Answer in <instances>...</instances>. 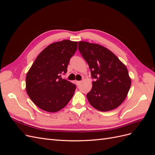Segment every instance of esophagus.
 <instances>
[{
  "mask_svg": "<svg viewBox=\"0 0 155 155\" xmlns=\"http://www.w3.org/2000/svg\"><path fill=\"white\" fill-rule=\"evenodd\" d=\"M81 81H76V84L78 85H79L81 84Z\"/></svg>",
  "mask_w": 155,
  "mask_h": 155,
  "instance_id": "obj_1",
  "label": "esophagus"
}]
</instances>
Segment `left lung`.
<instances>
[{"label":"left lung","mask_w":155,"mask_h":155,"mask_svg":"<svg viewBox=\"0 0 155 155\" xmlns=\"http://www.w3.org/2000/svg\"><path fill=\"white\" fill-rule=\"evenodd\" d=\"M78 49L95 79L87 94L88 102L103 112L116 109L125 99L131 85L125 64L111 51L100 45L79 41Z\"/></svg>","instance_id":"8db88e82"}]
</instances>
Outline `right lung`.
<instances>
[{
    "label": "right lung",
    "mask_w": 155,
    "mask_h": 155,
    "mask_svg": "<svg viewBox=\"0 0 155 155\" xmlns=\"http://www.w3.org/2000/svg\"><path fill=\"white\" fill-rule=\"evenodd\" d=\"M78 42L63 40L50 45L37 56L26 78V89L31 101L41 109L55 112L72 99L76 86L61 74H66Z\"/></svg>",
    "instance_id": "1"
}]
</instances>
